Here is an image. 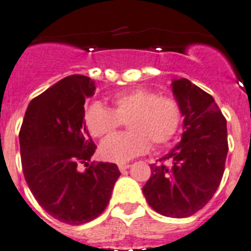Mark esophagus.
I'll return each mask as SVG.
<instances>
[{
    "instance_id": "1",
    "label": "esophagus",
    "mask_w": 251,
    "mask_h": 251,
    "mask_svg": "<svg viewBox=\"0 0 251 251\" xmlns=\"http://www.w3.org/2000/svg\"><path fill=\"white\" fill-rule=\"evenodd\" d=\"M129 166H130V165L129 164H126V162H124V164H119V165H118V168H119V170H121L122 173L127 170V169H129Z\"/></svg>"
}]
</instances>
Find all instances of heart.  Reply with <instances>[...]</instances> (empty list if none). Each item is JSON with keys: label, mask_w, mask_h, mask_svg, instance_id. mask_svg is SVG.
Wrapping results in <instances>:
<instances>
[{"label": "heart", "mask_w": 251, "mask_h": 251, "mask_svg": "<svg viewBox=\"0 0 251 251\" xmlns=\"http://www.w3.org/2000/svg\"><path fill=\"white\" fill-rule=\"evenodd\" d=\"M113 108L91 102L83 121L89 133L95 138L109 136L128 124L129 133L115 134L99 147L100 157L109 162H127L146 153L151 147L164 146L177 133L181 123L180 105L173 98L158 96L145 87L121 91L111 96Z\"/></svg>", "instance_id": "obj_1"}]
</instances>
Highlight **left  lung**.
Here are the masks:
<instances>
[{
	"label": "left lung",
	"instance_id": "1",
	"mask_svg": "<svg viewBox=\"0 0 251 251\" xmlns=\"http://www.w3.org/2000/svg\"><path fill=\"white\" fill-rule=\"evenodd\" d=\"M171 90L184 117L181 141L160 164L150 165L151 176L142 192L157 213L184 218L202 209L221 183L227 127L215 99L189 80H174Z\"/></svg>",
	"mask_w": 251,
	"mask_h": 251
}]
</instances>
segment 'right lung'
Here are the masks:
<instances>
[{
  "label": "right lung",
  "mask_w": 251,
  "mask_h": 251,
  "mask_svg": "<svg viewBox=\"0 0 251 251\" xmlns=\"http://www.w3.org/2000/svg\"><path fill=\"white\" fill-rule=\"evenodd\" d=\"M94 94L90 77H64L30 101L19 134L27 187L40 207L63 224H86L101 215L121 175L115 164H87L96 146L83 105ZM80 163L86 171L78 170Z\"/></svg>",
  "instance_id": "right-lung-1"
}]
</instances>
